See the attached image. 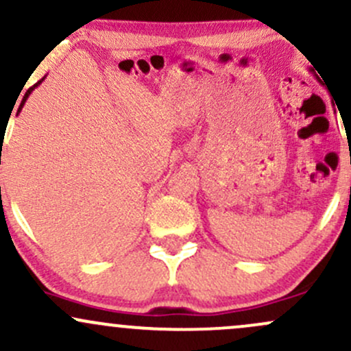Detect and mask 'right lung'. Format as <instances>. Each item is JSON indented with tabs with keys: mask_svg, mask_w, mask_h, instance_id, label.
Listing matches in <instances>:
<instances>
[{
	"mask_svg": "<svg viewBox=\"0 0 351 351\" xmlns=\"http://www.w3.org/2000/svg\"><path fill=\"white\" fill-rule=\"evenodd\" d=\"M43 80H45V78H41V80H40V82H38L36 84H34V86H32V88H29V90H28V91H26V93H25V96H23V99H21V105H19V108H18V113H19V111H21V110H23V106H25L26 99H28V96H29V95H32V91L34 90V88H36V86H38V84H40L41 82H43ZM18 113H16V114H18Z\"/></svg>",
	"mask_w": 351,
	"mask_h": 351,
	"instance_id": "add662e5",
	"label": "right lung"
}]
</instances>
